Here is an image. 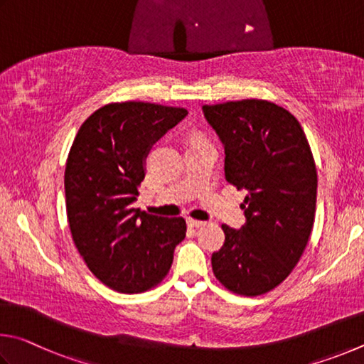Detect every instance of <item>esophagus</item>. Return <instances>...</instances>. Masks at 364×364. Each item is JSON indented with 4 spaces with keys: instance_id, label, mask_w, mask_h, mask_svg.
<instances>
[{
    "instance_id": "1",
    "label": "esophagus",
    "mask_w": 364,
    "mask_h": 364,
    "mask_svg": "<svg viewBox=\"0 0 364 364\" xmlns=\"http://www.w3.org/2000/svg\"><path fill=\"white\" fill-rule=\"evenodd\" d=\"M187 224H188V227L200 228V227H203V225H206V222H203V220H195V219H187Z\"/></svg>"
}]
</instances>
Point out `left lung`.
Returning <instances> with one entry per match:
<instances>
[{
	"mask_svg": "<svg viewBox=\"0 0 364 364\" xmlns=\"http://www.w3.org/2000/svg\"><path fill=\"white\" fill-rule=\"evenodd\" d=\"M225 150V178L246 188V224L222 225L213 254L215 278L240 296H260L283 283L309 243L316 208V168L294 114L269 100L203 105Z\"/></svg>",
	"mask_w": 364,
	"mask_h": 364,
	"instance_id": "8db88e82",
	"label": "left lung"
}]
</instances>
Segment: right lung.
<instances>
[{"mask_svg":"<svg viewBox=\"0 0 364 364\" xmlns=\"http://www.w3.org/2000/svg\"><path fill=\"white\" fill-rule=\"evenodd\" d=\"M186 108L121 102L95 110L70 149L67 218L87 269L118 292H144L168 275L186 238L182 218L132 208L151 145L186 118Z\"/></svg>","mask_w":364,"mask_h":364,"instance_id":"1","label":"right lung"}]
</instances>
